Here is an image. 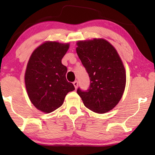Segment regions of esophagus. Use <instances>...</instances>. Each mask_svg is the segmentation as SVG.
<instances>
[{
    "label": "esophagus",
    "instance_id": "obj_1",
    "mask_svg": "<svg viewBox=\"0 0 155 155\" xmlns=\"http://www.w3.org/2000/svg\"><path fill=\"white\" fill-rule=\"evenodd\" d=\"M73 85H74V87H75V89H77L78 88V81H75L73 82Z\"/></svg>",
    "mask_w": 155,
    "mask_h": 155
}]
</instances>
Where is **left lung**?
I'll return each instance as SVG.
<instances>
[{
  "mask_svg": "<svg viewBox=\"0 0 155 155\" xmlns=\"http://www.w3.org/2000/svg\"><path fill=\"white\" fill-rule=\"evenodd\" d=\"M76 52L90 78V86L77 92L84 105L93 112L104 114L113 109L124 94L126 73L119 54L104 39L77 42Z\"/></svg>",
  "mask_w": 155,
  "mask_h": 155,
  "instance_id": "1",
  "label": "left lung"
}]
</instances>
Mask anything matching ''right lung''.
I'll use <instances>...</instances> for the list:
<instances>
[{"mask_svg":"<svg viewBox=\"0 0 155 155\" xmlns=\"http://www.w3.org/2000/svg\"><path fill=\"white\" fill-rule=\"evenodd\" d=\"M69 43L46 41L35 48L27 63L25 82L29 100L37 109L49 114L62 106L75 90L67 81V68L61 63Z\"/></svg>","mask_w":155,"mask_h":155,"instance_id":"obj_1","label":"right lung"}]
</instances>
